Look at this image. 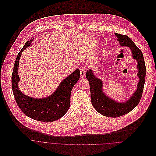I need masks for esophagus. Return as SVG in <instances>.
Returning a JSON list of instances; mask_svg holds the SVG:
<instances>
[{"instance_id": "obj_1", "label": "esophagus", "mask_w": 156, "mask_h": 156, "mask_svg": "<svg viewBox=\"0 0 156 156\" xmlns=\"http://www.w3.org/2000/svg\"><path fill=\"white\" fill-rule=\"evenodd\" d=\"M80 76L83 77L85 76L86 74V68L84 66H82L80 68Z\"/></svg>"}]
</instances>
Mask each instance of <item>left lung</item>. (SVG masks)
I'll list each match as a JSON object with an SVG mask.
<instances>
[{
    "label": "left lung",
    "mask_w": 156,
    "mask_h": 156,
    "mask_svg": "<svg viewBox=\"0 0 156 156\" xmlns=\"http://www.w3.org/2000/svg\"><path fill=\"white\" fill-rule=\"evenodd\" d=\"M115 35L122 47L130 48L133 58L138 62V73L137 76L140 80L137 89L133 95L126 102L119 103L107 97L103 93V83L101 79L95 76L92 69L87 71L86 77L90 84L92 105L100 114L109 117H117L125 115L132 111L138 105L142 97L146 72L144 57L141 50L127 36L117 33H115Z\"/></svg>",
    "instance_id": "left-lung-1"
}]
</instances>
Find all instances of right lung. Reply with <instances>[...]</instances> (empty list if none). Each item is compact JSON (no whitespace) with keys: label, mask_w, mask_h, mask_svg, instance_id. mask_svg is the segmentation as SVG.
Listing matches in <instances>:
<instances>
[{"label":"right lung","mask_w":156,"mask_h":156,"mask_svg":"<svg viewBox=\"0 0 156 156\" xmlns=\"http://www.w3.org/2000/svg\"><path fill=\"white\" fill-rule=\"evenodd\" d=\"M33 40L26 42L16 57L12 75L13 93L18 106L25 115L38 121L51 122L60 119L68 111L71 90L80 78V71L77 69L61 82L56 91L48 97L37 99L24 95L18 88L19 61L22 52L30 45Z\"/></svg>","instance_id":"right-lung-1"}]
</instances>
